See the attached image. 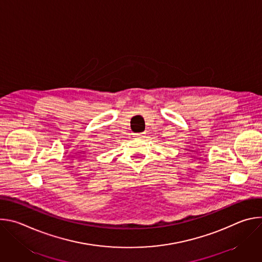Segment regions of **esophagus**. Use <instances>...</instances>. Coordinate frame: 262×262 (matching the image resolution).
I'll return each mask as SVG.
<instances>
[{
  "label": "esophagus",
  "mask_w": 262,
  "mask_h": 262,
  "mask_svg": "<svg viewBox=\"0 0 262 262\" xmlns=\"http://www.w3.org/2000/svg\"><path fill=\"white\" fill-rule=\"evenodd\" d=\"M137 138H145V133H141V134H136Z\"/></svg>",
  "instance_id": "obj_1"
}]
</instances>
